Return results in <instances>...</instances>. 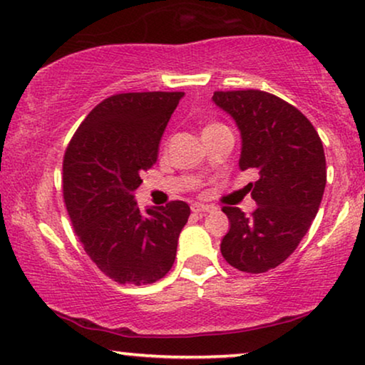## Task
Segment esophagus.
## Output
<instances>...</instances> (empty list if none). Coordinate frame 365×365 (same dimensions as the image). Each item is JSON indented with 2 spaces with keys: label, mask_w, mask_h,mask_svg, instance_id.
Here are the masks:
<instances>
[{
  "label": "esophagus",
  "mask_w": 365,
  "mask_h": 365,
  "mask_svg": "<svg viewBox=\"0 0 365 365\" xmlns=\"http://www.w3.org/2000/svg\"><path fill=\"white\" fill-rule=\"evenodd\" d=\"M192 212H212L216 211V207L212 205H202V202H194L191 206Z\"/></svg>",
  "instance_id": "obj_1"
}]
</instances>
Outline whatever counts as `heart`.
<instances>
[{
	"label": "heart",
	"instance_id": "heart-1",
	"mask_svg": "<svg viewBox=\"0 0 365 365\" xmlns=\"http://www.w3.org/2000/svg\"><path fill=\"white\" fill-rule=\"evenodd\" d=\"M212 125H216V124H212ZM210 127H211V125H210Z\"/></svg>",
	"mask_w": 365,
	"mask_h": 365
}]
</instances>
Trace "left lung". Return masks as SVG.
Returning a JSON list of instances; mask_svg holds the SVG:
<instances>
[{"label": "left lung", "instance_id": "8db88e82", "mask_svg": "<svg viewBox=\"0 0 365 365\" xmlns=\"http://www.w3.org/2000/svg\"><path fill=\"white\" fill-rule=\"evenodd\" d=\"M212 102L238 125L240 169L259 176L245 187L258 205L252 215L223 207L231 226L221 255L240 272L264 273L295 252L319 211L327 182L324 145L304 113L268 92H215Z\"/></svg>", "mask_w": 365, "mask_h": 365}]
</instances>
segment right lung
Segmentation results:
<instances>
[{
  "instance_id": "right-lung-1",
  "label": "right lung",
  "mask_w": 365,
  "mask_h": 365,
  "mask_svg": "<svg viewBox=\"0 0 365 365\" xmlns=\"http://www.w3.org/2000/svg\"><path fill=\"white\" fill-rule=\"evenodd\" d=\"M184 92L117 93L98 103L63 158V200L85 253L113 282L149 285L176 259L191 210L184 201L140 211L134 191L158 160Z\"/></svg>"
}]
</instances>
